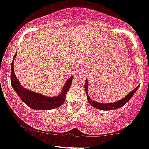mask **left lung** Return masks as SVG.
I'll return each mask as SVG.
<instances>
[{"label":"left lung","mask_w":149,"mask_h":149,"mask_svg":"<svg viewBox=\"0 0 149 149\" xmlns=\"http://www.w3.org/2000/svg\"><path fill=\"white\" fill-rule=\"evenodd\" d=\"M138 85L135 89H134L131 92H130L125 97H124L123 99H122L121 100L119 101H116L115 102H111V103H106V104H104V103H100V102H95V101L92 100L89 98V95H88V81L87 79H86V82H85V84H84V87H85V90H86V96H87V100L89 101V103L92 106L95 107V108H97V109L100 110H105V111H110V110H113V109H117V108H121L122 107L123 105H125L128 101L130 100V98L132 97V95L135 93V92L137 91L138 89Z\"/></svg>","instance_id":"left-lung-1"}]
</instances>
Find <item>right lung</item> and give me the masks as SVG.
I'll use <instances>...</instances> for the list:
<instances>
[{"label": "right lung", "instance_id": "right-lung-1", "mask_svg": "<svg viewBox=\"0 0 149 149\" xmlns=\"http://www.w3.org/2000/svg\"><path fill=\"white\" fill-rule=\"evenodd\" d=\"M17 55V53L14 55V58ZM73 77H70L66 81L61 94L57 97H47L32 92L30 90L24 89V87L20 85L18 79L16 77L15 73L14 71V61L11 63V84L12 87L19 96L22 100L35 110H51L54 108L60 107L64 103L65 100L66 94L70 89Z\"/></svg>", "mask_w": 149, "mask_h": 149}]
</instances>
